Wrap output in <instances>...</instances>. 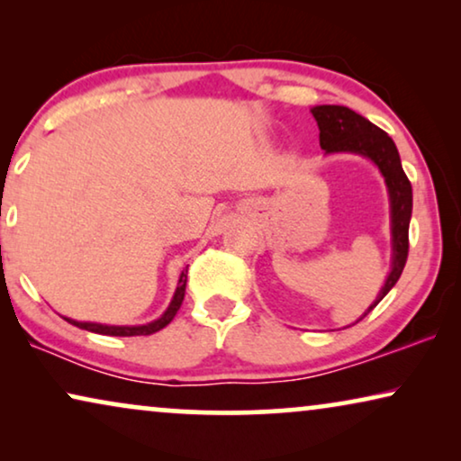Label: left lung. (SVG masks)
Listing matches in <instances>:
<instances>
[{
    "instance_id": "8db88e82",
    "label": "left lung",
    "mask_w": 461,
    "mask_h": 461,
    "mask_svg": "<svg viewBox=\"0 0 461 461\" xmlns=\"http://www.w3.org/2000/svg\"><path fill=\"white\" fill-rule=\"evenodd\" d=\"M312 117L317 119L319 142L325 153H355L367 157L386 180L390 197V232H393V268H390L382 292L367 308V312H371L384 300V295L394 287L405 268L409 254V220H411L413 207L411 182L402 172L399 150H396L393 138L371 123L369 119L339 104L314 106ZM367 312L363 317H367Z\"/></svg>"
}]
</instances>
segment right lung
Returning a JSON list of instances; mask_svg holds the SVG:
<instances>
[{
	"label": "right lung",
	"mask_w": 461,
	"mask_h": 461,
	"mask_svg": "<svg viewBox=\"0 0 461 461\" xmlns=\"http://www.w3.org/2000/svg\"><path fill=\"white\" fill-rule=\"evenodd\" d=\"M186 273L188 270H182L180 275V281H178V287H176V294L172 302H169L167 311L161 314L159 319L153 321V323H147V325H100V323H81V321H73V319H67L62 317L68 323L79 327V330H86V331H94V333H103V336H150V333L159 331L166 327L167 323H172V319L176 317V312L180 311L182 306V300H185V289H186Z\"/></svg>",
	"instance_id": "1"
}]
</instances>
